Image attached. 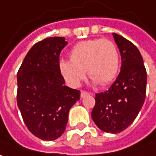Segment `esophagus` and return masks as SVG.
Wrapping results in <instances>:
<instances>
[{
    "mask_svg": "<svg viewBox=\"0 0 156 156\" xmlns=\"http://www.w3.org/2000/svg\"><path fill=\"white\" fill-rule=\"evenodd\" d=\"M89 95H90V94L86 91H83V90H82V91H81V95H80V96H81V98H84L85 96H89Z\"/></svg>",
    "mask_w": 156,
    "mask_h": 156,
    "instance_id": "34e87169",
    "label": "esophagus"
}]
</instances>
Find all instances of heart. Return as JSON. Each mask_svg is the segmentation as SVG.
Masks as SVG:
<instances>
[{
  "mask_svg": "<svg viewBox=\"0 0 156 156\" xmlns=\"http://www.w3.org/2000/svg\"><path fill=\"white\" fill-rule=\"evenodd\" d=\"M70 60H60L59 70L66 83L78 87L87 73L94 84L108 85L119 68V54L114 42L108 39H91L79 42L70 52Z\"/></svg>",
  "mask_w": 156,
  "mask_h": 156,
  "instance_id": "obj_1",
  "label": "heart"
}]
</instances>
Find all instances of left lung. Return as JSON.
<instances>
[{
	"label": "left lung",
	"instance_id": "left-lung-1",
	"mask_svg": "<svg viewBox=\"0 0 156 156\" xmlns=\"http://www.w3.org/2000/svg\"><path fill=\"white\" fill-rule=\"evenodd\" d=\"M112 35L121 56L120 73L107 91L96 95L91 117L102 131L119 133L132 124L144 105L147 73L138 48L120 35Z\"/></svg>",
	"mask_w": 156,
	"mask_h": 156
}]
</instances>
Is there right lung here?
I'll use <instances>...</instances> for the list:
<instances>
[{"mask_svg": "<svg viewBox=\"0 0 156 156\" xmlns=\"http://www.w3.org/2000/svg\"><path fill=\"white\" fill-rule=\"evenodd\" d=\"M66 44L60 37L38 42L17 74L19 109L29 131L42 140H55L64 133L70 109L80 99V91L65 85L59 70Z\"/></svg>", "mask_w": 156, "mask_h": 156, "instance_id": "add662e5", "label": "right lung"}]
</instances>
